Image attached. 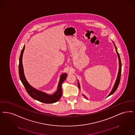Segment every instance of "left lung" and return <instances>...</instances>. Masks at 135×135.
Segmentation results:
<instances>
[{
	"label": "left lung",
	"mask_w": 135,
	"mask_h": 135,
	"mask_svg": "<svg viewBox=\"0 0 135 135\" xmlns=\"http://www.w3.org/2000/svg\"><path fill=\"white\" fill-rule=\"evenodd\" d=\"M115 49H116V52H117V53L118 56V58H119V73H118V77H117V79L116 82H115V84H114V85L113 89V90H112V91L110 92V93H109V94L108 95V97H109V96H110V95L113 94V93L116 91V90L117 89L118 87L119 86V83L120 79V75H121V72H122V63H121V61H120V58L119 55V53H118V51H117V49L115 46ZM78 87H79V88H80V86H79V83H78ZM84 97H85V96L84 95Z\"/></svg>",
	"instance_id": "left-lung-1"
}]
</instances>
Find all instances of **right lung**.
<instances>
[{
    "mask_svg": "<svg viewBox=\"0 0 135 135\" xmlns=\"http://www.w3.org/2000/svg\"><path fill=\"white\" fill-rule=\"evenodd\" d=\"M25 46H24L23 48L22 49L21 53L20 55V59H19V66H18V72H19V76L20 79L22 81V84L25 87L27 93L33 98L40 102L45 103H53L58 102L62 95V84L65 81L67 74L64 73L62 74L60 77L58 90L53 95H48L43 92L38 91V90L33 88L31 86L27 81L23 73V67L22 64V55L25 50Z\"/></svg>",
    "mask_w": 135,
    "mask_h": 135,
    "instance_id": "right-lung-1",
    "label": "right lung"
}]
</instances>
